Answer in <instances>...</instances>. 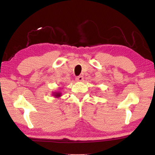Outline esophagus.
Returning a JSON list of instances; mask_svg holds the SVG:
<instances>
[{"label": "esophagus", "instance_id": "1", "mask_svg": "<svg viewBox=\"0 0 155 155\" xmlns=\"http://www.w3.org/2000/svg\"><path fill=\"white\" fill-rule=\"evenodd\" d=\"M76 80L77 81H82L83 80V76H78V77L76 78Z\"/></svg>", "mask_w": 155, "mask_h": 155}]
</instances>
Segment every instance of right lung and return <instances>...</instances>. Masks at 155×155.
I'll list each match as a JSON object with an SVG mask.
<instances>
[{
    "label": "right lung",
    "instance_id": "add662e5",
    "mask_svg": "<svg viewBox=\"0 0 155 155\" xmlns=\"http://www.w3.org/2000/svg\"><path fill=\"white\" fill-rule=\"evenodd\" d=\"M53 95L54 97H56V98H59L61 96V92H54L53 94Z\"/></svg>",
    "mask_w": 155,
    "mask_h": 155
}]
</instances>
